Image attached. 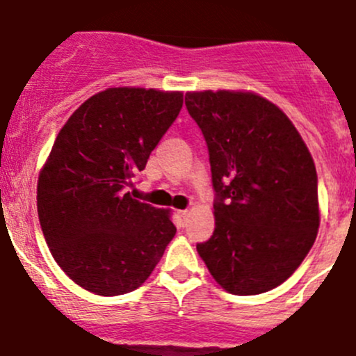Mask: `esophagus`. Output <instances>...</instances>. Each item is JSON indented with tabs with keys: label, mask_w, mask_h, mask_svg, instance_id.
<instances>
[{
	"label": "esophagus",
	"mask_w": 356,
	"mask_h": 356,
	"mask_svg": "<svg viewBox=\"0 0 356 356\" xmlns=\"http://www.w3.org/2000/svg\"><path fill=\"white\" fill-rule=\"evenodd\" d=\"M177 216H179V219L182 220V222H186V219H188V216H189V210H179Z\"/></svg>",
	"instance_id": "1"
}]
</instances>
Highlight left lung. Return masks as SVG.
Returning a JSON list of instances; mask_svg holds the SVG:
<instances>
[{
  "instance_id": "obj_1",
  "label": "left lung",
  "mask_w": 356,
  "mask_h": 356,
  "mask_svg": "<svg viewBox=\"0 0 356 356\" xmlns=\"http://www.w3.org/2000/svg\"><path fill=\"white\" fill-rule=\"evenodd\" d=\"M186 108L205 137L216 191V229L196 250L229 294L271 291L315 243L312 154L285 113L252 92H188Z\"/></svg>"
}]
</instances>
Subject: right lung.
I'll use <instances>...</instances> for the list:
<instances>
[{
  "instance_id": "obj_1",
  "label": "right lung",
  "mask_w": 356,
  "mask_h": 356,
  "mask_svg": "<svg viewBox=\"0 0 356 356\" xmlns=\"http://www.w3.org/2000/svg\"><path fill=\"white\" fill-rule=\"evenodd\" d=\"M181 108V92L118 86L92 95L58 132L38 179V217L57 264L85 291H136L174 238L170 212L127 189Z\"/></svg>"
}]
</instances>
